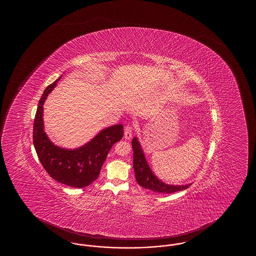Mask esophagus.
<instances>
[{"label":"esophagus","mask_w":256,"mask_h":256,"mask_svg":"<svg viewBox=\"0 0 256 256\" xmlns=\"http://www.w3.org/2000/svg\"><path fill=\"white\" fill-rule=\"evenodd\" d=\"M132 136V127L130 126H126L124 128V138L126 140H130Z\"/></svg>","instance_id":"1"}]
</instances>
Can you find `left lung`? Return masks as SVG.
Returning a JSON list of instances; mask_svg holds the SVG:
<instances>
[{"mask_svg":"<svg viewBox=\"0 0 256 256\" xmlns=\"http://www.w3.org/2000/svg\"><path fill=\"white\" fill-rule=\"evenodd\" d=\"M132 150H134V169L136 174V181L144 188L156 191L159 193H174L178 191L188 188L192 183L186 185H169L166 184L162 180H159L154 174L152 169L150 168L144 152L142 151L141 144L137 137H134L132 141Z\"/></svg>","mask_w":256,"mask_h":256,"instance_id":"obj_1","label":"left lung"}]
</instances>
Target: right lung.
Returning a JSON list of instances; mask_svg holds the SVG:
<instances>
[{"label": "right lung", "instance_id": "1", "mask_svg": "<svg viewBox=\"0 0 256 256\" xmlns=\"http://www.w3.org/2000/svg\"><path fill=\"white\" fill-rule=\"evenodd\" d=\"M62 75L44 90L34 120V146L44 168L53 180L72 188H85L98 178L100 168L115 142L124 136L122 124L110 126L82 146L68 149L50 141L44 130V104Z\"/></svg>", "mask_w": 256, "mask_h": 256}]
</instances>
